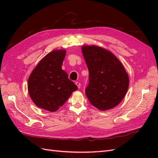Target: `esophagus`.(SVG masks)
Segmentation results:
<instances>
[{
	"mask_svg": "<svg viewBox=\"0 0 158 158\" xmlns=\"http://www.w3.org/2000/svg\"><path fill=\"white\" fill-rule=\"evenodd\" d=\"M76 85H77L78 88L80 89V86H81V84L79 82H76Z\"/></svg>",
	"mask_w": 158,
	"mask_h": 158,
	"instance_id": "34e87169",
	"label": "esophagus"
}]
</instances>
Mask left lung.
I'll return each instance as SVG.
<instances>
[{"label": "left lung", "instance_id": "obj_1", "mask_svg": "<svg viewBox=\"0 0 158 158\" xmlns=\"http://www.w3.org/2000/svg\"><path fill=\"white\" fill-rule=\"evenodd\" d=\"M82 50L89 71L85 92L90 103L102 111L117 106L128 88L124 66L113 53L102 47L84 46Z\"/></svg>", "mask_w": 158, "mask_h": 158}]
</instances>
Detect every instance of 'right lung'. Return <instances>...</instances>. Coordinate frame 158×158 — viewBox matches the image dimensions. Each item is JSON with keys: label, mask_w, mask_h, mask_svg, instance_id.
Masks as SVG:
<instances>
[{"label": "right lung", "mask_w": 158, "mask_h": 158, "mask_svg": "<svg viewBox=\"0 0 158 158\" xmlns=\"http://www.w3.org/2000/svg\"><path fill=\"white\" fill-rule=\"evenodd\" d=\"M66 51H53L43 58L28 79V92L38 107L53 112L66 102L77 85L62 70Z\"/></svg>", "instance_id": "obj_1"}]
</instances>
